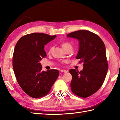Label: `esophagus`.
<instances>
[{
    "mask_svg": "<svg viewBox=\"0 0 120 120\" xmlns=\"http://www.w3.org/2000/svg\"><path fill=\"white\" fill-rule=\"evenodd\" d=\"M60 72H63V73H67L68 72V71L66 70H60Z\"/></svg>",
    "mask_w": 120,
    "mask_h": 120,
    "instance_id": "obj_1",
    "label": "esophagus"
}]
</instances>
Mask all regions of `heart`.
I'll list each match as a JSON object with an SVG mask.
<instances>
[{"instance_id": "1", "label": "heart", "mask_w": 120, "mask_h": 120, "mask_svg": "<svg viewBox=\"0 0 120 120\" xmlns=\"http://www.w3.org/2000/svg\"><path fill=\"white\" fill-rule=\"evenodd\" d=\"M61 46H62L63 49L64 50H67V49H68V48H72V45H71L70 43H68V42H64L62 43ZM52 50V47H50L49 48V52H50Z\"/></svg>"}]
</instances>
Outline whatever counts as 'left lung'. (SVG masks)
Returning <instances> with one entry per match:
<instances>
[{
    "label": "left lung",
    "mask_w": 120,
    "mask_h": 120,
    "mask_svg": "<svg viewBox=\"0 0 120 120\" xmlns=\"http://www.w3.org/2000/svg\"><path fill=\"white\" fill-rule=\"evenodd\" d=\"M77 39L79 50L76 59L83 63V68L79 72L71 69L72 76L71 88L73 93L86 98L98 91L104 82L107 73L106 47L98 35L88 30H78L67 35Z\"/></svg>",
    "instance_id": "left-lung-1"
}]
</instances>
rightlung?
<instances>
[{
  "mask_svg": "<svg viewBox=\"0 0 120 120\" xmlns=\"http://www.w3.org/2000/svg\"><path fill=\"white\" fill-rule=\"evenodd\" d=\"M56 35L34 33L18 41L13 57V68L19 86L31 98H42L49 92L59 75L57 70L42 71L40 61L46 56L44 46Z\"/></svg>",
  "mask_w": 120,
  "mask_h": 120,
  "instance_id": "right-lung-1",
  "label": "right lung"
}]
</instances>
